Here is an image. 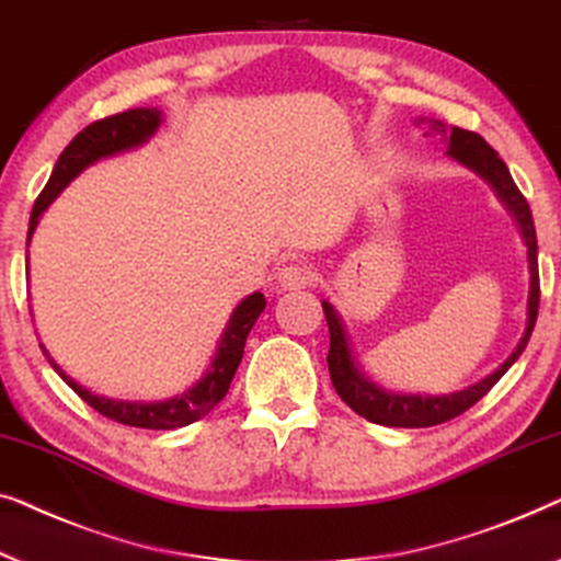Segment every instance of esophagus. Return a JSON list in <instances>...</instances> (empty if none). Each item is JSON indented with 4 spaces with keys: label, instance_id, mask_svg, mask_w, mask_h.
Wrapping results in <instances>:
<instances>
[{
    "label": "esophagus",
    "instance_id": "obj_1",
    "mask_svg": "<svg viewBox=\"0 0 561 561\" xmlns=\"http://www.w3.org/2000/svg\"><path fill=\"white\" fill-rule=\"evenodd\" d=\"M314 282V272L305 264H287L277 274V284L282 289H305Z\"/></svg>",
    "mask_w": 561,
    "mask_h": 561
}]
</instances>
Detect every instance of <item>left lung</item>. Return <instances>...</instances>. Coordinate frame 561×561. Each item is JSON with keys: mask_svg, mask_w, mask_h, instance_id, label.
I'll list each match as a JSON object with an SVG mask.
<instances>
[{"mask_svg": "<svg viewBox=\"0 0 561 561\" xmlns=\"http://www.w3.org/2000/svg\"><path fill=\"white\" fill-rule=\"evenodd\" d=\"M416 124H422L424 129L432 134L445 137L447 154L453 157L455 162L465 164V168L483 178L485 183L493 187L495 195H499L501 203L506 205V210L518 224L520 236H524L528 274H531V279H528L526 328L514 353H511V356L503 360L491 376H485L483 381L472 383L462 391L445 393V397H422V393L386 391L378 383L370 381V378L358 368L356 358H353V348H351L348 333H345L341 314H337L335 307L325 299V302H322V312H325V320L330 328L328 368H330V378H333L337 397H341L353 412L360 414L363 420L383 424V427H435V424L449 422L455 420V416H460L462 412H468V409L476 404V401L483 399L485 393L499 383V378L518 360V356L526 348L528 337H531L536 314H539V254H536V228H534L531 208H528L526 198L520 195L514 178H511L506 162H503L499 152H495V149L476 131L460 129V126H447L439 119H430V116H422V119H416Z\"/></svg>", "mask_w": 561, "mask_h": 561, "instance_id": "obj_1", "label": "left lung"}]
</instances>
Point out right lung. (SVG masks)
<instances>
[{"instance_id": "1", "label": "right lung", "mask_w": 561, "mask_h": 561, "mask_svg": "<svg viewBox=\"0 0 561 561\" xmlns=\"http://www.w3.org/2000/svg\"><path fill=\"white\" fill-rule=\"evenodd\" d=\"M160 124H162L160 108H129V112L106 116V119L93 122L85 126L83 131H78L76 139L60 152L50 180H47V185L43 187V193L37 195V201L33 205V216H30V228H27V247L30 241H33V233L37 224H41V216L47 210V205L66 191L70 180L81 175L89 164L104 160V157H114L119 152H126V149L145 145V141L152 139V134L160 129ZM27 266H30V259H27ZM264 307H266V299L262 291H254V295L241 299V302L236 305V310L231 312V318H228L224 333H220L216 353H213V360L210 366L205 368V374L191 386V389L183 393H175V397L164 401H124V399L99 397V393H91L89 389H83L81 383H76L73 378L62 374L58 363H55L50 358V353L45 351L43 343L41 348L45 353V358L50 360V366L58 370L62 381H66L70 389L85 401V404L96 409L99 414H104L108 420L119 424H129V427L178 430L203 420V416L226 397L228 386L233 381L236 368H239V363L243 358V345H247L251 328H254L259 314L264 312Z\"/></svg>"}]
</instances>
